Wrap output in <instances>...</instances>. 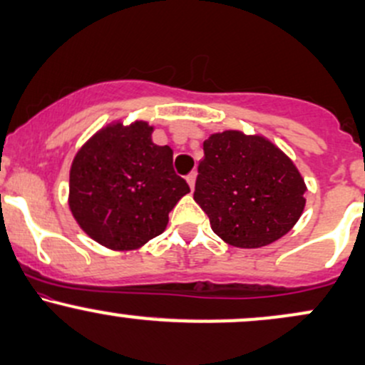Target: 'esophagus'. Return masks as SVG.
Masks as SVG:
<instances>
[{"mask_svg":"<svg viewBox=\"0 0 365 365\" xmlns=\"http://www.w3.org/2000/svg\"><path fill=\"white\" fill-rule=\"evenodd\" d=\"M195 178H197L195 171H192V173L187 177V183H188V187H190V190H194V187H195Z\"/></svg>","mask_w":365,"mask_h":365,"instance_id":"esophagus-1","label":"esophagus"}]
</instances>
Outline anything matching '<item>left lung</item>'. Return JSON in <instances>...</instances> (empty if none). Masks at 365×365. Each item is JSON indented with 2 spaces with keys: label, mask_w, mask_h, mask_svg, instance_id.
Wrapping results in <instances>:
<instances>
[{
  "label": "left lung",
  "mask_w": 365,
  "mask_h": 365,
  "mask_svg": "<svg viewBox=\"0 0 365 365\" xmlns=\"http://www.w3.org/2000/svg\"><path fill=\"white\" fill-rule=\"evenodd\" d=\"M194 200L228 245L257 249L287 235L302 216L305 182L282 149L240 130L204 140Z\"/></svg>",
  "instance_id": "8db88e82"
}]
</instances>
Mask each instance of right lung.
I'll return each mask as SVG.
<instances>
[{
    "instance_id": "1",
    "label": "right lung",
    "mask_w": 365,
    "mask_h": 365,
    "mask_svg": "<svg viewBox=\"0 0 365 365\" xmlns=\"http://www.w3.org/2000/svg\"><path fill=\"white\" fill-rule=\"evenodd\" d=\"M148 121L96 132L75 154L68 206L92 240L133 250L161 235L170 211L190 192L173 170V150L156 145Z\"/></svg>"
}]
</instances>
